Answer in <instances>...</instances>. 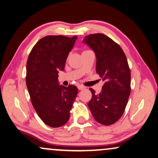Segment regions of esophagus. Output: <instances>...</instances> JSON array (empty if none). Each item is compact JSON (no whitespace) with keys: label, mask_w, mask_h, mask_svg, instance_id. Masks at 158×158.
<instances>
[{"label":"esophagus","mask_w":158,"mask_h":158,"mask_svg":"<svg viewBox=\"0 0 158 158\" xmlns=\"http://www.w3.org/2000/svg\"><path fill=\"white\" fill-rule=\"evenodd\" d=\"M78 89H79V90L84 89H85V87L83 85H78Z\"/></svg>","instance_id":"obj_1"}]
</instances>
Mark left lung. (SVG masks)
I'll list each match as a JSON object with an SVG mask.
<instances>
[{
  "instance_id": "obj_1",
  "label": "left lung",
  "mask_w": 158,
  "mask_h": 158,
  "mask_svg": "<svg viewBox=\"0 0 158 158\" xmlns=\"http://www.w3.org/2000/svg\"><path fill=\"white\" fill-rule=\"evenodd\" d=\"M97 58V73L104 81L102 91L95 94L92 88V99L88 103L94 118L109 126L123 114L131 92V71L122 48L103 34H92L85 37Z\"/></svg>"
}]
</instances>
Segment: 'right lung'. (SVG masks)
I'll list each match as a JSON object with an SVG mask.
<instances>
[{"label": "right lung", "mask_w": 158, "mask_h": 158, "mask_svg": "<svg viewBox=\"0 0 158 158\" xmlns=\"http://www.w3.org/2000/svg\"><path fill=\"white\" fill-rule=\"evenodd\" d=\"M77 36L48 35L35 44L27 62L26 84L31 104L46 125L64 126L78 93L74 85H59L58 72L64 71Z\"/></svg>", "instance_id": "1"}]
</instances>
